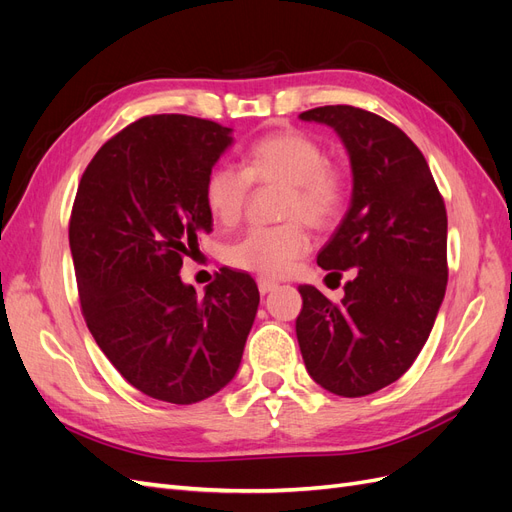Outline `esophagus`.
I'll list each match as a JSON object with an SVG mask.
<instances>
[{
    "instance_id": "esophagus-1",
    "label": "esophagus",
    "mask_w": 512,
    "mask_h": 512,
    "mask_svg": "<svg viewBox=\"0 0 512 512\" xmlns=\"http://www.w3.org/2000/svg\"><path fill=\"white\" fill-rule=\"evenodd\" d=\"M275 288H277L275 280H269V277H258V290H260V294H267V292H271Z\"/></svg>"
}]
</instances>
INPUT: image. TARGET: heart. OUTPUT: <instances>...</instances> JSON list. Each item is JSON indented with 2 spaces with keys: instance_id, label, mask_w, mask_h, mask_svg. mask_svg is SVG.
Returning a JSON list of instances; mask_svg holds the SVG:
<instances>
[{
  "instance_id": "1",
  "label": "heart",
  "mask_w": 512,
  "mask_h": 512,
  "mask_svg": "<svg viewBox=\"0 0 512 512\" xmlns=\"http://www.w3.org/2000/svg\"><path fill=\"white\" fill-rule=\"evenodd\" d=\"M256 185H282L277 205L282 224L252 226L224 247L228 265L269 277L286 275L309 250L307 226L331 228L346 209L350 194L348 170L327 158L316 136L297 128L275 130L243 153V168L213 166L205 179V205L211 218L224 226L241 220Z\"/></svg>"
}]
</instances>
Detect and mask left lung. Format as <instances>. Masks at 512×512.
I'll return each mask as SVG.
<instances>
[{"label": "left lung", "mask_w": 512, "mask_h": 512, "mask_svg": "<svg viewBox=\"0 0 512 512\" xmlns=\"http://www.w3.org/2000/svg\"><path fill=\"white\" fill-rule=\"evenodd\" d=\"M299 117L342 136L354 177L346 218L318 254L329 275L352 269V280L339 303L299 286V348L322 389L363 397L406 374L436 322L448 280L444 198L395 123L348 104Z\"/></svg>", "instance_id": "1"}]
</instances>
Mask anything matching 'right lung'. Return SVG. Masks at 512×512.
Returning <instances> with one entry per match:
<instances>
[{
	"instance_id": "add662e5",
	"label": "right lung",
	"mask_w": 512,
	"mask_h": 512,
	"mask_svg": "<svg viewBox=\"0 0 512 512\" xmlns=\"http://www.w3.org/2000/svg\"><path fill=\"white\" fill-rule=\"evenodd\" d=\"M230 128L149 115L117 132L85 168L70 213L81 312L96 344L141 393L196 404L237 374L256 309L247 273L220 269L196 297L179 269L211 230L205 179Z\"/></svg>"
}]
</instances>
